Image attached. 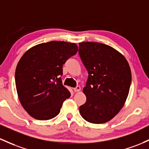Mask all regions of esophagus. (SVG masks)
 <instances>
[{
  "label": "esophagus",
  "instance_id": "1",
  "mask_svg": "<svg viewBox=\"0 0 149 149\" xmlns=\"http://www.w3.org/2000/svg\"><path fill=\"white\" fill-rule=\"evenodd\" d=\"M73 91H74L75 92H79V91H81V87H80L79 86H77L76 88H73Z\"/></svg>",
  "mask_w": 149,
  "mask_h": 149
}]
</instances>
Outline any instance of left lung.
<instances>
[{
    "mask_svg": "<svg viewBox=\"0 0 149 149\" xmlns=\"http://www.w3.org/2000/svg\"><path fill=\"white\" fill-rule=\"evenodd\" d=\"M78 54L88 73L83 88L86 102L80 113L88 122L105 123L125 104L132 82L130 67L123 55L102 43L81 42Z\"/></svg>",
    "mask_w": 149,
    "mask_h": 149,
    "instance_id": "obj_1",
    "label": "left lung"
}]
</instances>
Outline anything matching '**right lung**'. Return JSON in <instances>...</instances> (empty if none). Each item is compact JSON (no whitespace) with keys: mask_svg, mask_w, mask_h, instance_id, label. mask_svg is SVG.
<instances>
[{"mask_svg":"<svg viewBox=\"0 0 149 149\" xmlns=\"http://www.w3.org/2000/svg\"><path fill=\"white\" fill-rule=\"evenodd\" d=\"M74 43L61 41L42 43L27 50L15 70V85L20 103L39 120L58 114L71 93L62 84L63 65L77 53Z\"/></svg>","mask_w":149,"mask_h":149,"instance_id":"1","label":"right lung"}]
</instances>
